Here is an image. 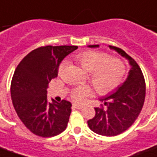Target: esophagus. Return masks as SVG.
Segmentation results:
<instances>
[{
	"label": "esophagus",
	"instance_id": "obj_1",
	"mask_svg": "<svg viewBox=\"0 0 157 157\" xmlns=\"http://www.w3.org/2000/svg\"><path fill=\"white\" fill-rule=\"evenodd\" d=\"M72 108H73V109H81L83 108V106L74 103V104H72Z\"/></svg>",
	"mask_w": 157,
	"mask_h": 157
}]
</instances>
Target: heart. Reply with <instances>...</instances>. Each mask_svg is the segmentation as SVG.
Returning a JSON list of instances; mask_svg holds the SVG:
<instances>
[{
	"mask_svg": "<svg viewBox=\"0 0 157 157\" xmlns=\"http://www.w3.org/2000/svg\"><path fill=\"white\" fill-rule=\"evenodd\" d=\"M77 61L85 71L89 72V79L97 92L107 94L112 91L121 83L126 74V66L121 59L110 57L107 53L96 50H86L76 56ZM67 61L63 60L59 66L58 74L64 71ZM92 92L89 85H80L72 89L70 97L73 101L80 102Z\"/></svg>",
	"mask_w": 157,
	"mask_h": 157,
	"instance_id": "1",
	"label": "heart"
}]
</instances>
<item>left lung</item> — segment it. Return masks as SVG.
<instances>
[{
	"instance_id": "8db88e82",
	"label": "left lung",
	"mask_w": 157,
	"mask_h": 157,
	"mask_svg": "<svg viewBox=\"0 0 157 157\" xmlns=\"http://www.w3.org/2000/svg\"><path fill=\"white\" fill-rule=\"evenodd\" d=\"M90 48L99 45H90ZM114 49L126 57L131 65L129 75L116 92L101 99L104 101L100 108H95L96 115L87 123L90 129L102 136H116L124 132L138 119L145 99V80L138 63L123 49L113 46Z\"/></svg>"
}]
</instances>
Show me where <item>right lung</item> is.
<instances>
[{
	"label": "right lung",
	"instance_id": "obj_1",
	"mask_svg": "<svg viewBox=\"0 0 157 157\" xmlns=\"http://www.w3.org/2000/svg\"><path fill=\"white\" fill-rule=\"evenodd\" d=\"M77 46H44L30 52L15 69L11 82V97L20 121L32 133L49 138L67 128L71 102L47 99L49 82L57 77L61 60Z\"/></svg>",
	"mask_w": 157,
	"mask_h": 157
}]
</instances>
